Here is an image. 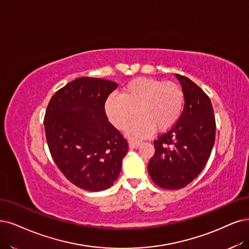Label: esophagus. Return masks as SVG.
Instances as JSON below:
<instances>
[{
  "mask_svg": "<svg viewBox=\"0 0 249 249\" xmlns=\"http://www.w3.org/2000/svg\"><path fill=\"white\" fill-rule=\"evenodd\" d=\"M140 145H141L140 142H134V141L129 142V148L130 149H137Z\"/></svg>",
  "mask_w": 249,
  "mask_h": 249,
  "instance_id": "esophagus-1",
  "label": "esophagus"
}]
</instances>
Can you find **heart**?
I'll use <instances>...</instances> for the list:
<instances>
[{"label": "heart", "instance_id": "obj_1", "mask_svg": "<svg viewBox=\"0 0 249 249\" xmlns=\"http://www.w3.org/2000/svg\"><path fill=\"white\" fill-rule=\"evenodd\" d=\"M185 93L174 82L154 78H136L123 88L121 94H110L106 101V114L117 129L124 130L136 115L140 118L128 128L133 139H142L154 129L166 132L178 123Z\"/></svg>", "mask_w": 249, "mask_h": 249}]
</instances>
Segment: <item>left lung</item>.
I'll list each match as a JSON object with an SVG mask.
<instances>
[{
    "mask_svg": "<svg viewBox=\"0 0 249 249\" xmlns=\"http://www.w3.org/2000/svg\"><path fill=\"white\" fill-rule=\"evenodd\" d=\"M185 93L182 114L171 129L154 142L148 170L160 188L178 190L194 180L206 165L215 141V118L205 92L189 78L178 75Z\"/></svg>",
    "mask_w": 249,
    "mask_h": 249,
    "instance_id": "left-lung-1",
    "label": "left lung"
}]
</instances>
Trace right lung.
<instances>
[{
    "label": "right lung",
    "mask_w": 249,
    "mask_h": 249,
    "mask_svg": "<svg viewBox=\"0 0 249 249\" xmlns=\"http://www.w3.org/2000/svg\"><path fill=\"white\" fill-rule=\"evenodd\" d=\"M115 82L82 77L55 93L44 118L52 159L73 185L86 191L108 189L117 180L128 142L107 121L105 104Z\"/></svg>",
    "instance_id": "1"
}]
</instances>
